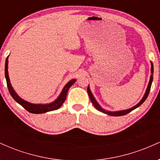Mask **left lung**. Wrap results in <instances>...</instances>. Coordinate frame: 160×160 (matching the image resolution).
<instances>
[{"label": "left lung", "instance_id": "8db88e82", "mask_svg": "<svg viewBox=\"0 0 160 160\" xmlns=\"http://www.w3.org/2000/svg\"><path fill=\"white\" fill-rule=\"evenodd\" d=\"M151 63V75H150V81H149V83H148V88H147L146 89V92H145L144 93V97H143L142 99L140 101V102L138 103L136 105L134 106L132 108H129V109H127V110H123V111H106V110L103 109V108H102L100 105H99L98 102H96V100H95L94 96H93L92 93L91 92V90L90 89H89V86H88V88H87V92H88V95H89V98H90V100L92 102V103L93 104V105L95 106V108H96L97 110L99 111L102 112V113H106V114H108L110 116H113V117H120V116H123V115H126L127 114V113H130L132 111H133V110H135V108H137L138 107H139V106L141 105V104L143 103V102H144L145 100H146L147 98H148V95H149V92H150V87H151V84H152V82H153V65L152 62H150Z\"/></svg>", "mask_w": 160, "mask_h": 160}]
</instances>
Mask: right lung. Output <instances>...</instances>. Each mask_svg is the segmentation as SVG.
I'll use <instances>...</instances> for the list:
<instances>
[{"instance_id":"1","label":"right lung","mask_w":160,"mask_h":160,"mask_svg":"<svg viewBox=\"0 0 160 160\" xmlns=\"http://www.w3.org/2000/svg\"><path fill=\"white\" fill-rule=\"evenodd\" d=\"M8 57L6 58V62H5V78H6L7 80V87H8V90L10 92L11 96L12 97V98L16 101L17 103H19L20 105H22L25 108L26 111H28L30 113H47V112L55 111V110L58 109L62 104L65 102L66 96H67V93L68 89H70L71 86L76 82L75 79L70 80L67 84L65 86V87L62 89L61 94L59 95V96L57 98L56 100H55L54 102L52 103L49 104H32L30 102H28L26 101H25L24 99L20 98L19 95H17V93L16 92L15 90L13 89V88L11 86L10 78H9V74H8Z\"/></svg>"}]
</instances>
